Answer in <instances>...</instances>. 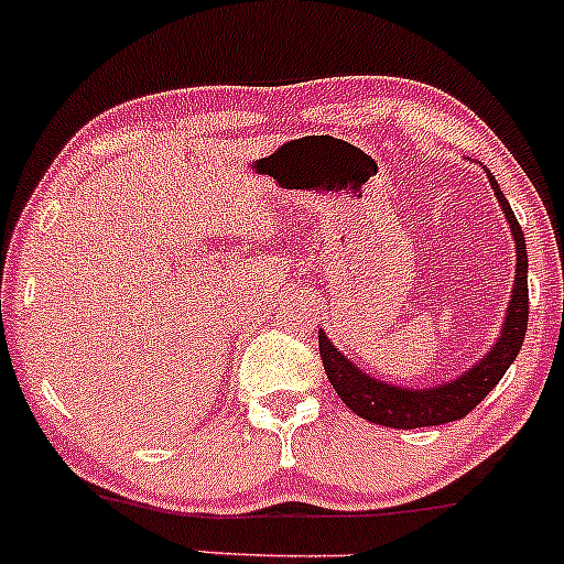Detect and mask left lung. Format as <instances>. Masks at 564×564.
Instances as JSON below:
<instances>
[{
  "instance_id": "1",
  "label": "left lung",
  "mask_w": 564,
  "mask_h": 564,
  "mask_svg": "<svg viewBox=\"0 0 564 564\" xmlns=\"http://www.w3.org/2000/svg\"><path fill=\"white\" fill-rule=\"evenodd\" d=\"M495 196H498L502 212H506L508 223H511L513 241H517V282H513L511 306H508V317L502 323V333L489 355L481 362H476L468 373L454 379L452 384L427 387V390H403V387L384 384V381L366 377L360 368H355L336 347L325 338L319 330V357H323L325 373H328L333 390L338 392L344 403L355 411L362 420L373 422L381 427H398V430H414V427H433L446 425V422L463 420L465 414L476 409L489 390L502 379L513 360H517L519 349H522L527 317H530V295H527V247L522 226L517 223L511 207H508L506 196L489 174Z\"/></svg>"
}]
</instances>
